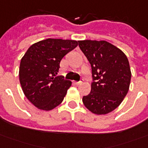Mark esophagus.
Masks as SVG:
<instances>
[{
	"instance_id": "obj_1",
	"label": "esophagus",
	"mask_w": 148,
	"mask_h": 148,
	"mask_svg": "<svg viewBox=\"0 0 148 148\" xmlns=\"http://www.w3.org/2000/svg\"><path fill=\"white\" fill-rule=\"evenodd\" d=\"M82 84V81H79V82H75V84L76 85H79Z\"/></svg>"
}]
</instances>
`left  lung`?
<instances>
[{"instance_id":"8db88e82","label":"left lung","mask_w":148,"mask_h":148,"mask_svg":"<svg viewBox=\"0 0 148 148\" xmlns=\"http://www.w3.org/2000/svg\"><path fill=\"white\" fill-rule=\"evenodd\" d=\"M79 46L91 66L93 82L84 106L93 114L110 113L121 103L129 89L131 70L126 55L106 41H79Z\"/></svg>"}]
</instances>
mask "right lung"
Listing matches in <instances>:
<instances>
[{
	"label": "right lung",
	"instance_id": "add662e5",
	"mask_svg": "<svg viewBox=\"0 0 148 148\" xmlns=\"http://www.w3.org/2000/svg\"><path fill=\"white\" fill-rule=\"evenodd\" d=\"M78 46L75 40L47 38L29 47L19 65L25 96L37 108L51 110L60 105L72 82L57 76L61 59Z\"/></svg>",
	"mask_w": 148,
	"mask_h": 148
}]
</instances>
